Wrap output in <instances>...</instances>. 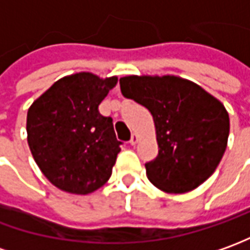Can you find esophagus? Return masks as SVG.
I'll return each mask as SVG.
<instances>
[{"instance_id":"obj_1","label":"esophagus","mask_w":250,"mask_h":250,"mask_svg":"<svg viewBox=\"0 0 250 250\" xmlns=\"http://www.w3.org/2000/svg\"><path fill=\"white\" fill-rule=\"evenodd\" d=\"M137 142H139V135H137V133H133L132 137H130V140H129V143H130L132 146H135Z\"/></svg>"}]
</instances>
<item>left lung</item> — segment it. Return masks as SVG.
I'll return each mask as SVG.
<instances>
[{
    "instance_id": "8db88e82",
    "label": "left lung",
    "mask_w": 250,
    "mask_h": 250,
    "mask_svg": "<svg viewBox=\"0 0 250 250\" xmlns=\"http://www.w3.org/2000/svg\"><path fill=\"white\" fill-rule=\"evenodd\" d=\"M120 86L152 115L158 155L146 164V173L157 188L188 192L212 176L230 133L229 113L217 99L176 75H128Z\"/></svg>"
}]
</instances>
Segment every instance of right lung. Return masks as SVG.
Returning a JSON list of instances; mask_svg holds the SVG:
<instances>
[{
  "mask_svg": "<svg viewBox=\"0 0 250 250\" xmlns=\"http://www.w3.org/2000/svg\"><path fill=\"white\" fill-rule=\"evenodd\" d=\"M118 78L77 73L60 78L30 105L27 142L38 168L71 194L96 191L110 179L121 142L99 104Z\"/></svg>",
  "mask_w": 250,
  "mask_h": 250,
  "instance_id": "add662e5",
  "label": "right lung"
}]
</instances>
